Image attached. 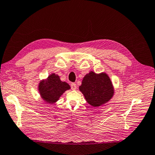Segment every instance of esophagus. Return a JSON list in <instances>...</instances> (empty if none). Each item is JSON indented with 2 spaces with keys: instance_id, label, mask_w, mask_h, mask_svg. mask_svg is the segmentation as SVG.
Instances as JSON below:
<instances>
[{
  "instance_id": "1",
  "label": "esophagus",
  "mask_w": 155,
  "mask_h": 155,
  "mask_svg": "<svg viewBox=\"0 0 155 155\" xmlns=\"http://www.w3.org/2000/svg\"><path fill=\"white\" fill-rule=\"evenodd\" d=\"M71 87L72 88V90H75L77 89V84L75 83H71Z\"/></svg>"
}]
</instances>
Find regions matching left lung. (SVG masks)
Here are the masks:
<instances>
[{"instance_id": "left-lung-1", "label": "left lung", "mask_w": 155, "mask_h": 155, "mask_svg": "<svg viewBox=\"0 0 155 155\" xmlns=\"http://www.w3.org/2000/svg\"><path fill=\"white\" fill-rule=\"evenodd\" d=\"M79 89L87 102L94 107L109 101L114 94L112 84L105 73L98 74L91 72L84 77Z\"/></svg>"}]
</instances>
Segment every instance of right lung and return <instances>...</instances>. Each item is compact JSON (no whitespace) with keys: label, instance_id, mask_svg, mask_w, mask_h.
<instances>
[{"label":"right lung","instance_id":"right-lung-1","mask_svg":"<svg viewBox=\"0 0 155 155\" xmlns=\"http://www.w3.org/2000/svg\"><path fill=\"white\" fill-rule=\"evenodd\" d=\"M70 89V86L65 82L61 81L58 75L52 74L46 81L39 83V91L45 102L49 104L55 102L63 92Z\"/></svg>","mask_w":155,"mask_h":155}]
</instances>
